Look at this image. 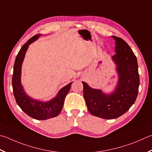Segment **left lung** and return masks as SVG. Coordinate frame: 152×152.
Listing matches in <instances>:
<instances>
[{"instance_id":"8db88e82","label":"left lung","mask_w":152,"mask_h":152,"mask_svg":"<svg viewBox=\"0 0 152 152\" xmlns=\"http://www.w3.org/2000/svg\"><path fill=\"white\" fill-rule=\"evenodd\" d=\"M115 55L112 59L116 65L118 82L115 90L105 94L94 89L86 82L84 97L88 111L92 115L104 119H114L130 108L136 100L140 86L138 66L136 56L129 46L121 38L114 37Z\"/></svg>"}]
</instances>
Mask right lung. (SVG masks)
Masks as SVG:
<instances>
[{
    "instance_id": "obj_1",
    "label": "right lung",
    "mask_w": 152,
    "mask_h": 152,
    "mask_svg": "<svg viewBox=\"0 0 152 152\" xmlns=\"http://www.w3.org/2000/svg\"><path fill=\"white\" fill-rule=\"evenodd\" d=\"M40 35L37 34L32 37L24 44L18 52L14 64L12 85L16 102L22 110L34 119L45 120L57 116L62 111L65 97L70 90L73 82L61 88L57 95L48 102L34 100L24 92L20 81L22 64L28 46L37 40Z\"/></svg>"
}]
</instances>
